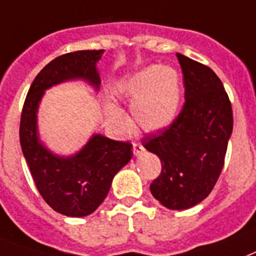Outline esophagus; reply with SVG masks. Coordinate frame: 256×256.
<instances>
[{"mask_svg": "<svg viewBox=\"0 0 256 256\" xmlns=\"http://www.w3.org/2000/svg\"><path fill=\"white\" fill-rule=\"evenodd\" d=\"M143 151H144V147H143L140 143H136V142L132 143V152H134L135 156H138L139 154H142Z\"/></svg>", "mask_w": 256, "mask_h": 256, "instance_id": "34e87169", "label": "esophagus"}]
</instances>
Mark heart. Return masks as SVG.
<instances>
[{
  "instance_id": "1",
  "label": "heart",
  "mask_w": 256,
  "mask_h": 256,
  "mask_svg": "<svg viewBox=\"0 0 256 256\" xmlns=\"http://www.w3.org/2000/svg\"><path fill=\"white\" fill-rule=\"evenodd\" d=\"M116 94L132 101V113L139 128L159 132L175 121L182 106V78L175 68L150 66L122 78L114 88ZM105 112L112 124L128 126L121 109L108 104Z\"/></svg>"
}]
</instances>
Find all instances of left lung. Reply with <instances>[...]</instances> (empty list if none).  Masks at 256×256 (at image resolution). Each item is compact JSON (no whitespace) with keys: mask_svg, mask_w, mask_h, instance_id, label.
Instances as JSON below:
<instances>
[{"mask_svg":"<svg viewBox=\"0 0 256 256\" xmlns=\"http://www.w3.org/2000/svg\"><path fill=\"white\" fill-rule=\"evenodd\" d=\"M176 56L184 74V108L170 128L146 136L142 144L162 162V174L150 186L152 196L171 210H184L214 188L232 132V110L210 68Z\"/></svg>","mask_w":256,"mask_h":256,"instance_id":"8db88e82","label":"left lung"}]
</instances>
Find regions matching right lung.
I'll list each match as a JSON object with an SVG mask.
<instances>
[{
    "instance_id": "obj_1",
    "label": "right lung",
    "mask_w": 256,
    "mask_h": 256,
    "mask_svg": "<svg viewBox=\"0 0 256 256\" xmlns=\"http://www.w3.org/2000/svg\"><path fill=\"white\" fill-rule=\"evenodd\" d=\"M104 50L76 51L50 62L32 81L20 117V139L40 196L60 214L85 217L102 204L113 178L132 158V144L93 134L72 155H59L42 142L38 110L46 90L66 81L81 80L98 92L97 63Z\"/></svg>"
}]
</instances>
